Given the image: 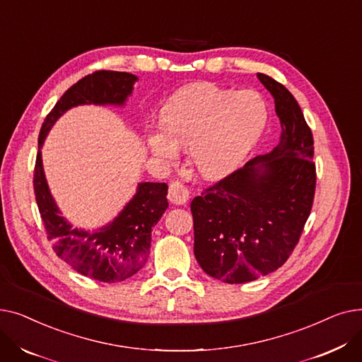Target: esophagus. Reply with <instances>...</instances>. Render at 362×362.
I'll list each match as a JSON object with an SVG mask.
<instances>
[{
    "instance_id": "esophagus-1",
    "label": "esophagus",
    "mask_w": 362,
    "mask_h": 362,
    "mask_svg": "<svg viewBox=\"0 0 362 362\" xmlns=\"http://www.w3.org/2000/svg\"><path fill=\"white\" fill-rule=\"evenodd\" d=\"M189 198H191V194H189L187 187L185 185H182L180 182H173L170 183V189H168V199L171 204L176 205H185Z\"/></svg>"
}]
</instances>
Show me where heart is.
Wrapping results in <instances>:
<instances>
[{
    "label": "heart",
    "mask_w": 362,
    "mask_h": 362,
    "mask_svg": "<svg viewBox=\"0 0 362 362\" xmlns=\"http://www.w3.org/2000/svg\"><path fill=\"white\" fill-rule=\"evenodd\" d=\"M267 105L255 90H227L199 82L176 90L161 108V126L146 132L148 149L158 163L175 167L182 149L205 179L236 168L259 139Z\"/></svg>",
    "instance_id": "b5f03b06"
}]
</instances>
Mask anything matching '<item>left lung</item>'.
Instances as JSON below:
<instances>
[{
    "label": "left lung",
    "mask_w": 362,
    "mask_h": 362,
    "mask_svg": "<svg viewBox=\"0 0 362 362\" xmlns=\"http://www.w3.org/2000/svg\"><path fill=\"white\" fill-rule=\"evenodd\" d=\"M257 78L274 97L279 144L191 202L195 258L208 276L232 284L257 280L288 261L315 192L314 139L298 101L270 76Z\"/></svg>",
    "instance_id": "1"
}]
</instances>
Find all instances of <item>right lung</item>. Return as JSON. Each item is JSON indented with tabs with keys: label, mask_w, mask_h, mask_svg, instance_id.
<instances>
[{
	"label": "right lung",
	"mask_w": 362,
	"mask_h": 362,
	"mask_svg": "<svg viewBox=\"0 0 362 362\" xmlns=\"http://www.w3.org/2000/svg\"><path fill=\"white\" fill-rule=\"evenodd\" d=\"M135 82H138L136 76L126 71L100 70L85 76L57 101L44 120L37 139L33 189L52 250L73 270L105 283L123 281L145 265L152 227L168 206V186L152 182L138 183L136 194L112 221L95 230L78 229L62 216L49 192L41 149L48 132L67 110L85 104L123 107Z\"/></svg>",
	"instance_id": "1"
}]
</instances>
